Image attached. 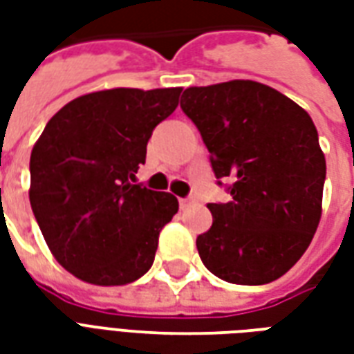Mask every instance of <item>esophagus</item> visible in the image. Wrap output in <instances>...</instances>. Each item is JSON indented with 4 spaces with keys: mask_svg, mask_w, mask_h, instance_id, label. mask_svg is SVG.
I'll use <instances>...</instances> for the list:
<instances>
[{
    "mask_svg": "<svg viewBox=\"0 0 354 354\" xmlns=\"http://www.w3.org/2000/svg\"><path fill=\"white\" fill-rule=\"evenodd\" d=\"M195 203H197V199H195V197H185V199H180V208L192 207V205H195Z\"/></svg>",
    "mask_w": 354,
    "mask_h": 354,
    "instance_id": "1",
    "label": "esophagus"
}]
</instances>
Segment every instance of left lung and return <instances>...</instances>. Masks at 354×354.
Segmentation results:
<instances>
[{
	"mask_svg": "<svg viewBox=\"0 0 354 354\" xmlns=\"http://www.w3.org/2000/svg\"><path fill=\"white\" fill-rule=\"evenodd\" d=\"M180 106L199 129L231 201L208 203L197 237L205 267L233 284H267L294 266L319 227L326 159L309 113L263 83L189 87ZM222 184V182H220Z\"/></svg>",
	"mask_w": 354,
	"mask_h": 354,
	"instance_id": "left-lung-1",
	"label": "left lung"
}]
</instances>
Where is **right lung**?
I'll return each mask as SVG.
<instances>
[{
    "instance_id": "add662e5",
    "label": "right lung",
    "mask_w": 354,
    "mask_h": 354,
    "mask_svg": "<svg viewBox=\"0 0 354 354\" xmlns=\"http://www.w3.org/2000/svg\"><path fill=\"white\" fill-rule=\"evenodd\" d=\"M180 93L119 87L83 94L50 117L34 144L30 205L50 254L73 277L121 286L153 263L178 199L134 184V174Z\"/></svg>"
}]
</instances>
